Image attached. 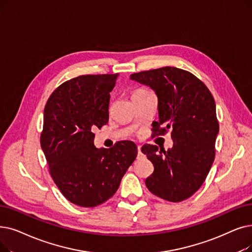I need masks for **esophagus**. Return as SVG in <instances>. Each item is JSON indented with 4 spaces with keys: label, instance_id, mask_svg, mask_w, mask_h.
<instances>
[{
    "label": "esophagus",
    "instance_id": "obj_1",
    "mask_svg": "<svg viewBox=\"0 0 252 252\" xmlns=\"http://www.w3.org/2000/svg\"><path fill=\"white\" fill-rule=\"evenodd\" d=\"M144 156H143V153H142V151H141V146H138V155H137V158H143Z\"/></svg>",
    "mask_w": 252,
    "mask_h": 252
}]
</instances>
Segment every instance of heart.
I'll return each mask as SVG.
<instances>
[{
	"instance_id": "b5f03b06",
	"label": "heart",
	"mask_w": 252,
	"mask_h": 252,
	"mask_svg": "<svg viewBox=\"0 0 252 252\" xmlns=\"http://www.w3.org/2000/svg\"><path fill=\"white\" fill-rule=\"evenodd\" d=\"M142 92H145V90H137L134 94H136V93H142Z\"/></svg>"
}]
</instances>
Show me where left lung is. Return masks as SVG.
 Here are the masks:
<instances>
[{"label": "left lung", "instance_id": "1", "mask_svg": "<svg viewBox=\"0 0 252 252\" xmlns=\"http://www.w3.org/2000/svg\"><path fill=\"white\" fill-rule=\"evenodd\" d=\"M129 78L149 86L158 96V122L152 123L156 135L172 130L173 147L167 151L150 144L141 148L155 167L146 187L163 200H187L202 187L214 160L220 126L213 96L194 75L174 67L135 73Z\"/></svg>", "mask_w": 252, "mask_h": 252}]
</instances>
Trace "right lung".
<instances>
[{
  "mask_svg": "<svg viewBox=\"0 0 252 252\" xmlns=\"http://www.w3.org/2000/svg\"><path fill=\"white\" fill-rule=\"evenodd\" d=\"M118 76H79L59 86L46 103L41 147L53 181L75 205L95 207L110 199L136 159L132 141L112 148L94 144L93 129L109 120L110 93Z\"/></svg>",
  "mask_w": 252,
  "mask_h": 252,
  "instance_id": "obj_1",
  "label": "right lung"
}]
</instances>
